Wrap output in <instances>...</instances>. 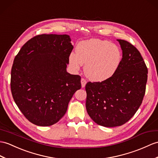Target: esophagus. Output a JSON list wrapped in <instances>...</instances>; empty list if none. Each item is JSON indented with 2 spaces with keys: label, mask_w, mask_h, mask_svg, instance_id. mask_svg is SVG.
<instances>
[{
  "label": "esophagus",
  "mask_w": 158,
  "mask_h": 158,
  "mask_svg": "<svg viewBox=\"0 0 158 158\" xmlns=\"http://www.w3.org/2000/svg\"><path fill=\"white\" fill-rule=\"evenodd\" d=\"M81 86H82V87H84L85 86V85H86L87 81H86V80H85V79L81 78Z\"/></svg>",
  "instance_id": "34e87169"
}]
</instances>
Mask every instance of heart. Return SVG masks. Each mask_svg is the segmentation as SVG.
I'll list each match as a JSON object with an SVG mask.
<instances>
[{"label": "heart", "mask_w": 158, "mask_h": 158, "mask_svg": "<svg viewBox=\"0 0 158 158\" xmlns=\"http://www.w3.org/2000/svg\"><path fill=\"white\" fill-rule=\"evenodd\" d=\"M122 52L118 46L107 40L91 39L82 41L76 47V54L71 53L69 62L78 70L85 64L84 73L90 80L101 82L112 77L118 69Z\"/></svg>", "instance_id": "b5f03b06"}]
</instances>
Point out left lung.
Masks as SVG:
<instances>
[{"label":"left lung","instance_id":"8db88e82","mask_svg":"<svg viewBox=\"0 0 158 158\" xmlns=\"http://www.w3.org/2000/svg\"><path fill=\"white\" fill-rule=\"evenodd\" d=\"M117 41L123 58L114 75L85 85L88 114L106 127L123 125L134 116L142 103L148 80V68L139 51L125 40Z\"/></svg>","mask_w":158,"mask_h":158}]
</instances>
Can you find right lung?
<instances>
[{"instance_id": "1", "label": "right lung", "mask_w": 158, "mask_h": 158, "mask_svg": "<svg viewBox=\"0 0 158 158\" xmlns=\"http://www.w3.org/2000/svg\"><path fill=\"white\" fill-rule=\"evenodd\" d=\"M70 36L42 34L22 46L13 61L10 89L29 122L41 127L56 123L81 89V77L67 72L73 49Z\"/></svg>"}]
</instances>
